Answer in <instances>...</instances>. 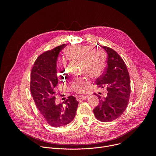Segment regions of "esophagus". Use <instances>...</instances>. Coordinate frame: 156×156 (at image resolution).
<instances>
[{
	"label": "esophagus",
	"instance_id": "esophagus-1",
	"mask_svg": "<svg viewBox=\"0 0 156 156\" xmlns=\"http://www.w3.org/2000/svg\"><path fill=\"white\" fill-rule=\"evenodd\" d=\"M87 98V96H78L76 97V99L78 101H80V100H84L85 99H86Z\"/></svg>",
	"mask_w": 156,
	"mask_h": 156
}]
</instances>
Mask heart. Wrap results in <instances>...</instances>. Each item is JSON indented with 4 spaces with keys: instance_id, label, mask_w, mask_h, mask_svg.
<instances>
[{
    "instance_id": "1",
    "label": "heart",
    "mask_w": 156,
    "mask_h": 156,
    "mask_svg": "<svg viewBox=\"0 0 156 156\" xmlns=\"http://www.w3.org/2000/svg\"><path fill=\"white\" fill-rule=\"evenodd\" d=\"M66 56L70 59L83 62V71L93 78L99 76L105 67V57L103 52L99 50L94 51L90 46H78L71 48L68 50ZM62 63L63 66L58 72L60 76L66 72L65 62L63 61ZM90 84V81L87 78H75L72 83V87L75 91L84 92Z\"/></svg>"
}]
</instances>
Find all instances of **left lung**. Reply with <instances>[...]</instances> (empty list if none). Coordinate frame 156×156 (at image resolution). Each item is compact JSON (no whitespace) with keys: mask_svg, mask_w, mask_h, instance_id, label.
I'll return each instance as SVG.
<instances>
[{"mask_svg":"<svg viewBox=\"0 0 156 156\" xmlns=\"http://www.w3.org/2000/svg\"><path fill=\"white\" fill-rule=\"evenodd\" d=\"M100 46L107 54V68L98 78L96 84L99 87L105 86L108 93L104 99L98 96L99 104L93 112L98 120L108 122L119 118L126 109L131 91L130 80L126 66L120 56L112 49Z\"/></svg>","mask_w":156,"mask_h":156,"instance_id":"1","label":"left lung"}]
</instances>
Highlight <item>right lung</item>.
Returning a JSON list of instances; mask_svg holds the SVG:
<instances>
[{
  "mask_svg": "<svg viewBox=\"0 0 156 156\" xmlns=\"http://www.w3.org/2000/svg\"><path fill=\"white\" fill-rule=\"evenodd\" d=\"M65 44L39 55L34 62L31 73L30 89L37 108L48 124L60 127L74 119L78 101L70 96L62 104H55L54 89L58 80L57 62L59 52Z\"/></svg>",
  "mask_w": 156,
  "mask_h": 156,
  "instance_id": "right-lung-1",
  "label": "right lung"
}]
</instances>
